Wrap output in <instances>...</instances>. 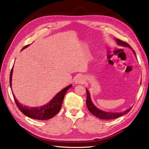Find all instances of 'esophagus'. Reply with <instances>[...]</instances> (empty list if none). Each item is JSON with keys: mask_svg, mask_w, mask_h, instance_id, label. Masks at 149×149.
I'll return each instance as SVG.
<instances>
[{"mask_svg": "<svg viewBox=\"0 0 149 149\" xmlns=\"http://www.w3.org/2000/svg\"><path fill=\"white\" fill-rule=\"evenodd\" d=\"M84 79L83 78V76H77V77L76 78L75 83L76 84H81V83H83L84 82Z\"/></svg>", "mask_w": 149, "mask_h": 149, "instance_id": "esophagus-1", "label": "esophagus"}]
</instances>
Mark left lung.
<instances>
[{"label": "left lung", "mask_w": 149, "mask_h": 149, "mask_svg": "<svg viewBox=\"0 0 149 149\" xmlns=\"http://www.w3.org/2000/svg\"><path fill=\"white\" fill-rule=\"evenodd\" d=\"M115 40L116 41L117 43L119 45L127 47L130 48V49H132V47L126 42L122 41V40L118 39V38H115ZM132 52H134V55L136 56V53H135V51L134 50V49H132ZM86 93H87V98H86V106H87L88 109L90 111V112H91V114H93L94 116H96L97 118H99L100 119L107 120V119H113L118 118L122 116L125 114L126 113H127V112H129L130 111V109H132V107H131V108H130V109L125 111L123 112H119V113L118 112H108L101 111L100 109H97V108L93 104V102L91 100V97H90L89 93L87 90V89H86Z\"/></svg>", "instance_id": "1"}]
</instances>
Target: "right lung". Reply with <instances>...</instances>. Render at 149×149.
I'll return each instance as SVG.
<instances>
[{
	"mask_svg": "<svg viewBox=\"0 0 149 149\" xmlns=\"http://www.w3.org/2000/svg\"><path fill=\"white\" fill-rule=\"evenodd\" d=\"M30 45L25 46L22 49L28 47ZM13 72V67L10 71V85L12 89V76ZM72 87V85L70 84L68 86L63 89L61 91L57 93L52 100L49 101L46 105H44L40 107H30L29 106H24L20 102L17 101L16 98L13 94V97L14 98L15 102L17 104V106L19 108V109L26 116L29 117L30 118L37 119V120H48L52 118L58 114V112L60 111L61 105L65 94L67 91L70 88ZM12 90V89H11Z\"/></svg>",
	"mask_w": 149,
	"mask_h": 149,
	"instance_id": "obj_1",
	"label": "right lung"
}]
</instances>
